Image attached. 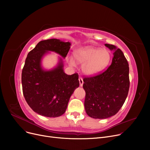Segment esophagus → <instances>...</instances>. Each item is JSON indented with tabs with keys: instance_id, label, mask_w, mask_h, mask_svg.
Here are the masks:
<instances>
[{
	"instance_id": "34e87169",
	"label": "esophagus",
	"mask_w": 150,
	"mask_h": 150,
	"mask_svg": "<svg viewBox=\"0 0 150 150\" xmlns=\"http://www.w3.org/2000/svg\"><path fill=\"white\" fill-rule=\"evenodd\" d=\"M79 82H80V86H83L84 81H83V80L82 78H81V77L79 78Z\"/></svg>"
}]
</instances>
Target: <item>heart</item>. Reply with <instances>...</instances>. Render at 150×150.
Wrapping results in <instances>:
<instances>
[{
	"label": "heart",
	"mask_w": 150,
	"mask_h": 150,
	"mask_svg": "<svg viewBox=\"0 0 150 150\" xmlns=\"http://www.w3.org/2000/svg\"><path fill=\"white\" fill-rule=\"evenodd\" d=\"M75 61L83 64V72L86 75H94L104 70L109 64L111 55L106 50H101L93 46H85L75 50L74 52ZM70 63L74 64L75 62L71 59Z\"/></svg>",
	"instance_id": "1"
}]
</instances>
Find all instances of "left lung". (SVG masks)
<instances>
[{"mask_svg":"<svg viewBox=\"0 0 150 150\" xmlns=\"http://www.w3.org/2000/svg\"><path fill=\"white\" fill-rule=\"evenodd\" d=\"M105 45L114 50L111 64L103 72L83 79L85 110L93 119L115 115L124 104L129 88V64L123 53L114 45Z\"/></svg>","mask_w":150,"mask_h":150,"instance_id":"1","label":"left lung"}]
</instances>
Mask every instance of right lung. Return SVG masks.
<instances>
[{
    "label": "right lung",
    "instance_id": "add662e5",
    "mask_svg": "<svg viewBox=\"0 0 150 150\" xmlns=\"http://www.w3.org/2000/svg\"><path fill=\"white\" fill-rule=\"evenodd\" d=\"M70 45L57 39H47L39 42L27 54L22 72V91L29 106L39 115L47 117L62 115L70 96L80 85L78 74L64 73L61 58L52 70H44L41 67L45 54L54 52L64 58Z\"/></svg>",
    "mask_w": 150,
    "mask_h": 150
}]
</instances>
